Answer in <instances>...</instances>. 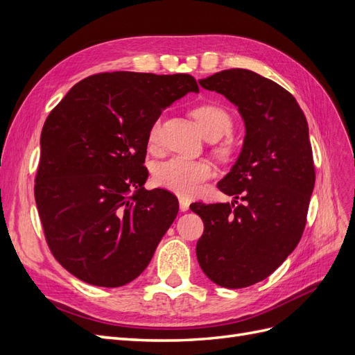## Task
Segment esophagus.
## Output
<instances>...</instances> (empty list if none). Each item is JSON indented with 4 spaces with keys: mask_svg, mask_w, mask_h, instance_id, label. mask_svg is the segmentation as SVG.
<instances>
[{
    "mask_svg": "<svg viewBox=\"0 0 355 355\" xmlns=\"http://www.w3.org/2000/svg\"><path fill=\"white\" fill-rule=\"evenodd\" d=\"M179 209H180V211H188V209H189V201L185 200V198H180V200H179Z\"/></svg>",
    "mask_w": 355,
    "mask_h": 355,
    "instance_id": "34e87169",
    "label": "esophagus"
}]
</instances>
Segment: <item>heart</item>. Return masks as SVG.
I'll return each mask as SVG.
<instances>
[{"mask_svg":"<svg viewBox=\"0 0 355 355\" xmlns=\"http://www.w3.org/2000/svg\"><path fill=\"white\" fill-rule=\"evenodd\" d=\"M192 116L202 136L207 139H220L228 135L232 128V118L227 110L214 103H202L192 110ZM159 121H155L149 130V144H157L159 137ZM227 157L231 153L230 145H222L218 151ZM213 178V168L206 161L187 159L173 157L163 161L154 168V182L164 189L175 192L180 197H196L200 194L202 185Z\"/></svg>","mask_w":355,"mask_h":355,"instance_id":"obj_1","label":"heart"}]
</instances>
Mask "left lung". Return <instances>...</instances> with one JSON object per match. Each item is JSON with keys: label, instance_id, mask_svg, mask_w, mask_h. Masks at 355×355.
<instances>
[{"label": "left lung", "instance_id": "8db88e82", "mask_svg": "<svg viewBox=\"0 0 355 355\" xmlns=\"http://www.w3.org/2000/svg\"><path fill=\"white\" fill-rule=\"evenodd\" d=\"M198 83L237 106L245 136L218 184L234 201L189 207L204 222L197 259L213 283L241 288L271 275L302 237L315 184L308 123L292 94L253 71L225 69Z\"/></svg>", "mask_w": 355, "mask_h": 355}]
</instances>
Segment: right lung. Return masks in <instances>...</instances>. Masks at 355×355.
Segmentation results:
<instances>
[{
	"mask_svg": "<svg viewBox=\"0 0 355 355\" xmlns=\"http://www.w3.org/2000/svg\"><path fill=\"white\" fill-rule=\"evenodd\" d=\"M198 84L188 73L103 72L77 83L41 132L35 202L56 261L81 282L120 287L151 262L178 198L144 188L149 130Z\"/></svg>",
	"mask_w": 355,
	"mask_h": 355,
	"instance_id": "obj_1",
	"label": "right lung"
}]
</instances>
